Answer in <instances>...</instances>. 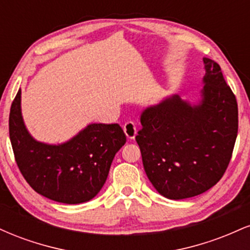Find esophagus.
Instances as JSON below:
<instances>
[{
    "label": "esophagus",
    "mask_w": 250,
    "mask_h": 250,
    "mask_svg": "<svg viewBox=\"0 0 250 250\" xmlns=\"http://www.w3.org/2000/svg\"><path fill=\"white\" fill-rule=\"evenodd\" d=\"M123 131H125V135H127L128 139L133 140L135 136H136V125H135L134 121H127L123 125Z\"/></svg>",
    "instance_id": "1"
}]
</instances>
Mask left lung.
Segmentation results:
<instances>
[{
	"label": "left lung",
	"mask_w": 250,
	"mask_h": 250,
	"mask_svg": "<svg viewBox=\"0 0 250 250\" xmlns=\"http://www.w3.org/2000/svg\"><path fill=\"white\" fill-rule=\"evenodd\" d=\"M202 100L175 95L146 109L136 140L149 181L171 200L196 196L216 185L230 162L239 128L236 97L220 65L203 59Z\"/></svg>",
	"instance_id": "left-lung-1"
}]
</instances>
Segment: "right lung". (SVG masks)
I'll list each match as a JSON object with an SVG mask.
<instances>
[{"instance_id":"add662e5","label":"right lung","mask_w":250,"mask_h":250,"mask_svg":"<svg viewBox=\"0 0 250 250\" xmlns=\"http://www.w3.org/2000/svg\"><path fill=\"white\" fill-rule=\"evenodd\" d=\"M9 136L17 167L30 187L44 197L68 205L96 196L114 156L127 140L117 123H94L63 145L37 142L22 120L21 89L11 103Z\"/></svg>"}]
</instances>
